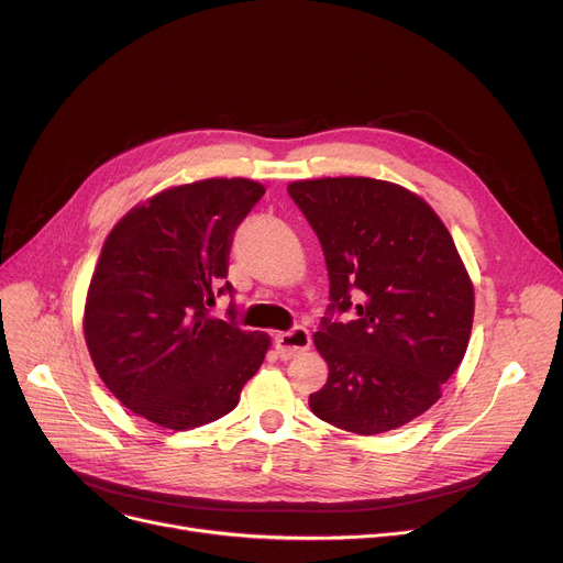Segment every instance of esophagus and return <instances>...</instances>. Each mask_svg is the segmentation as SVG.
Segmentation results:
<instances>
[{
  "label": "esophagus",
  "mask_w": 563,
  "mask_h": 563,
  "mask_svg": "<svg viewBox=\"0 0 563 563\" xmlns=\"http://www.w3.org/2000/svg\"><path fill=\"white\" fill-rule=\"evenodd\" d=\"M310 346V333L303 327H294L287 333L276 335V351L283 361H289L294 356H299Z\"/></svg>",
  "instance_id": "esophagus-1"
}]
</instances>
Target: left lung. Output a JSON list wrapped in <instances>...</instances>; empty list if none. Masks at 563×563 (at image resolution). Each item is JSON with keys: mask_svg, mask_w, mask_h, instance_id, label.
Instances as JSON below:
<instances>
[{"mask_svg": "<svg viewBox=\"0 0 563 563\" xmlns=\"http://www.w3.org/2000/svg\"><path fill=\"white\" fill-rule=\"evenodd\" d=\"M287 191L331 283L314 333L329 380L310 408L361 435L404 427L440 399L467 349L475 291L452 234L422 198L372 177H321Z\"/></svg>", "mask_w": 563, "mask_h": 563, "instance_id": "obj_1", "label": "left lung"}]
</instances>
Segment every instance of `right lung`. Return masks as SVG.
I'll return each instance as SVG.
<instances>
[{"label":"right lung","mask_w":563,"mask_h":563,"mask_svg":"<svg viewBox=\"0 0 563 563\" xmlns=\"http://www.w3.org/2000/svg\"><path fill=\"white\" fill-rule=\"evenodd\" d=\"M264 187L214 177L173 187L118 221L102 246L84 310L93 365L136 416L185 431L230 412L260 369L269 338L212 317L234 297L232 234Z\"/></svg>","instance_id":"obj_1"}]
</instances>
